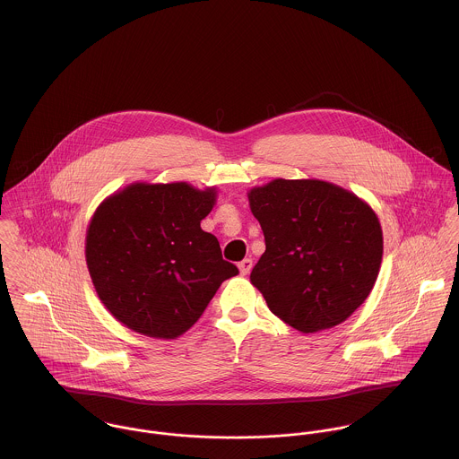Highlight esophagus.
Here are the masks:
<instances>
[{
  "instance_id": "34e87169",
  "label": "esophagus",
  "mask_w": 459,
  "mask_h": 459,
  "mask_svg": "<svg viewBox=\"0 0 459 459\" xmlns=\"http://www.w3.org/2000/svg\"><path fill=\"white\" fill-rule=\"evenodd\" d=\"M251 267H253V260H251V258H245L243 262H239V271H241V274H243V276L249 274Z\"/></svg>"
}]
</instances>
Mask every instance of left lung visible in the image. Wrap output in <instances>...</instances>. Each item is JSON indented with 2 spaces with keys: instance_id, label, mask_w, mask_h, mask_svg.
<instances>
[{
  "instance_id": "obj_1",
  "label": "left lung",
  "mask_w": 459,
  "mask_h": 459,
  "mask_svg": "<svg viewBox=\"0 0 459 459\" xmlns=\"http://www.w3.org/2000/svg\"><path fill=\"white\" fill-rule=\"evenodd\" d=\"M265 251L249 280L269 309L302 333L333 328L370 295L383 229L353 192L321 179H273L247 192Z\"/></svg>"
}]
</instances>
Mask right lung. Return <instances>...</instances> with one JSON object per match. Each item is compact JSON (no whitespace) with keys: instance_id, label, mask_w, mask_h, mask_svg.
<instances>
[{"instance_id":"add662e5","label":"right lung","mask_w":459,"mask_h":459,"mask_svg":"<svg viewBox=\"0 0 459 459\" xmlns=\"http://www.w3.org/2000/svg\"><path fill=\"white\" fill-rule=\"evenodd\" d=\"M216 188L186 181L131 183L98 206L85 260L106 309L127 328L177 339L203 316L220 284L239 274L201 229Z\"/></svg>"}]
</instances>
